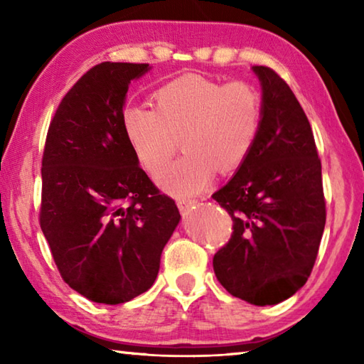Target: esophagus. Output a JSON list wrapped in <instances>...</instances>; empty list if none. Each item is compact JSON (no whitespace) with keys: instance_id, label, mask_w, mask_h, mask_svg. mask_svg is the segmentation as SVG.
Masks as SVG:
<instances>
[{"instance_id":"obj_1","label":"esophagus","mask_w":364,"mask_h":364,"mask_svg":"<svg viewBox=\"0 0 364 364\" xmlns=\"http://www.w3.org/2000/svg\"><path fill=\"white\" fill-rule=\"evenodd\" d=\"M176 204L181 212H188L189 208L196 204V199H178Z\"/></svg>"}]
</instances>
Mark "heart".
<instances>
[{
	"mask_svg": "<svg viewBox=\"0 0 364 364\" xmlns=\"http://www.w3.org/2000/svg\"><path fill=\"white\" fill-rule=\"evenodd\" d=\"M152 100L154 109H123L122 125L139 164L151 175L166 166L177 141H182L187 154L159 175L160 186L168 193H200L215 171L230 173L254 151L262 130L263 100L252 83L188 75L160 86Z\"/></svg>",
	"mask_w": 364,
	"mask_h": 364,
	"instance_id": "obj_1",
	"label": "heart"
}]
</instances>
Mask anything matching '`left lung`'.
Instances as JSON below:
<instances>
[{
	"mask_svg": "<svg viewBox=\"0 0 364 364\" xmlns=\"http://www.w3.org/2000/svg\"><path fill=\"white\" fill-rule=\"evenodd\" d=\"M263 122L257 144L212 197L232 234L213 257L220 284L252 305H276L310 278L326 225L321 160L306 115L273 69L255 65Z\"/></svg>",
	"mask_w": 364,
	"mask_h": 364,
	"instance_id": "1",
	"label": "left lung"
}]
</instances>
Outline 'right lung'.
<instances>
[{"label": "right lung", "instance_id": "obj_1", "mask_svg": "<svg viewBox=\"0 0 364 364\" xmlns=\"http://www.w3.org/2000/svg\"><path fill=\"white\" fill-rule=\"evenodd\" d=\"M147 70L95 65L67 91L46 134L41 231L63 279L96 304L146 292L181 218L138 165L122 125L128 85Z\"/></svg>", "mask_w": 364, "mask_h": 364}]
</instances>
